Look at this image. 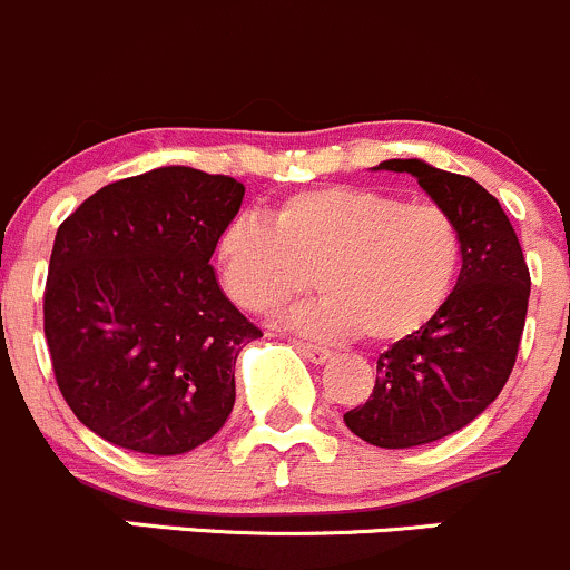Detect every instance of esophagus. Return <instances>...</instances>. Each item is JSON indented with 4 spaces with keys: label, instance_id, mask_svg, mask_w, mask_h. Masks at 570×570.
Wrapping results in <instances>:
<instances>
[{
    "label": "esophagus",
    "instance_id": "obj_1",
    "mask_svg": "<svg viewBox=\"0 0 570 570\" xmlns=\"http://www.w3.org/2000/svg\"><path fill=\"white\" fill-rule=\"evenodd\" d=\"M296 348L302 351L304 360L313 362V365H326V362L332 360V351H328V348H321V345H313V343H296Z\"/></svg>",
    "mask_w": 570,
    "mask_h": 570
}]
</instances>
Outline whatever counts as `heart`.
I'll return each instance as SVG.
<instances>
[{
    "label": "heart",
    "mask_w": 570,
    "mask_h": 570,
    "mask_svg": "<svg viewBox=\"0 0 570 570\" xmlns=\"http://www.w3.org/2000/svg\"><path fill=\"white\" fill-rule=\"evenodd\" d=\"M216 272L249 313L285 307L309 287L324 296L285 315L296 332L397 343L442 313L461 268V230L436 203H403L362 186L298 191L268 219L238 216L216 238Z\"/></svg>",
    "instance_id": "obj_1"
}]
</instances>
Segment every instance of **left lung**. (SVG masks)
Instances as JSON below:
<instances>
[{"label":"left lung","instance_id":"left-lung-1","mask_svg":"<svg viewBox=\"0 0 570 570\" xmlns=\"http://www.w3.org/2000/svg\"><path fill=\"white\" fill-rule=\"evenodd\" d=\"M373 169L412 175L461 230V274L442 313L379 356L371 397L343 414L367 444L406 450L461 431L497 401L519 354L530 272L500 199L478 180L422 158Z\"/></svg>","mask_w":570,"mask_h":570}]
</instances>
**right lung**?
Wrapping results in <instances>:
<instances>
[{"label": "right lung", "instance_id": "add662e5", "mask_svg": "<svg viewBox=\"0 0 570 570\" xmlns=\"http://www.w3.org/2000/svg\"><path fill=\"white\" fill-rule=\"evenodd\" d=\"M244 184L156 167L87 197L51 249L43 328L70 412L117 448L184 455L236 403V360L261 328L210 257Z\"/></svg>", "mask_w": 570, "mask_h": 570}]
</instances>
